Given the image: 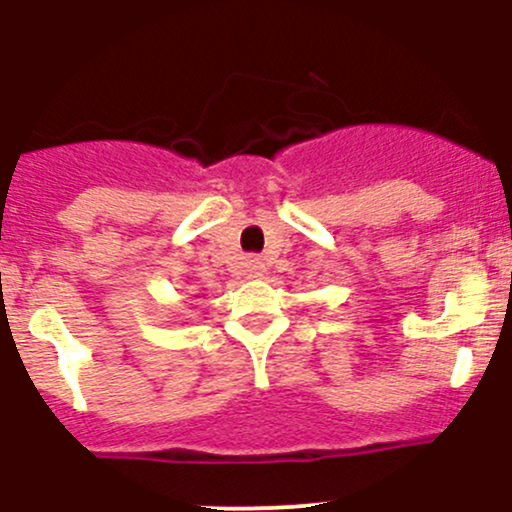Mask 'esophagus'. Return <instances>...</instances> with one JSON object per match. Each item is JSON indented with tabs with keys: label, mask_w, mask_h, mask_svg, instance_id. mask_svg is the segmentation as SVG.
<instances>
[{
	"label": "esophagus",
	"mask_w": 512,
	"mask_h": 512,
	"mask_svg": "<svg viewBox=\"0 0 512 512\" xmlns=\"http://www.w3.org/2000/svg\"><path fill=\"white\" fill-rule=\"evenodd\" d=\"M256 263H258V261H254V263H251V266H254V268H258V266H256Z\"/></svg>",
	"instance_id": "34e87169"
}]
</instances>
